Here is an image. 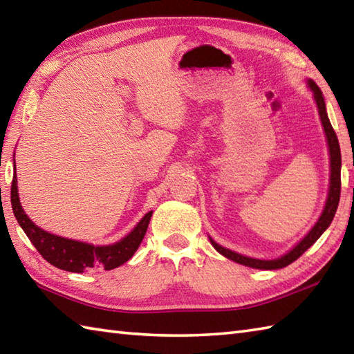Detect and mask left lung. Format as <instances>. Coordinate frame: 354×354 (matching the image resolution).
<instances>
[{"mask_svg":"<svg viewBox=\"0 0 354 354\" xmlns=\"http://www.w3.org/2000/svg\"><path fill=\"white\" fill-rule=\"evenodd\" d=\"M309 86L312 88L313 95H315V100H317L318 104V111H319V117H321V122L322 126H324V132L327 135V142H328V150H330V171H332V175H330V190H328V198L326 202V207H324V212H322L321 217L318 219L317 225L310 230L309 234H307L301 242H299L295 248H293L292 251H289L283 257L277 259V260H257V259H250V257H245V255H240L237 252H232L227 248H222L221 245H217L216 242H213L212 239V245L214 246V250L217 252H221L225 257L240 263V265H245V266H250L254 269H281L286 268L290 263L295 261L297 259L301 257V255L309 250V248L317 242V240L321 237L322 232H324L328 225L332 223L335 213L337 209V204H339V198H341V149H339V141H337L336 133L333 131L332 124H330V120L327 117V111H326V102H324V97H322V91L319 89V86L315 84L313 80H309Z\"/></svg>","mask_w":354,"mask_h":354,"instance_id":"obj_1","label":"left lung"}]
</instances>
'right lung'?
Segmentation results:
<instances>
[{
	"instance_id": "add662e5",
	"label": "right lung",
	"mask_w": 354,
	"mask_h": 354,
	"mask_svg": "<svg viewBox=\"0 0 354 354\" xmlns=\"http://www.w3.org/2000/svg\"><path fill=\"white\" fill-rule=\"evenodd\" d=\"M10 201L15 217H17L21 228L24 230L27 237L30 239V242L35 245L37 252L50 265L62 270H68V272H84V270L89 269L111 270L122 266L138 250V246L142 242V239H145L147 231L150 217H152V212H149L140 221L137 227L133 228V231L129 232L123 240H120V242L109 246H94L50 234V232L36 227L28 219V216L24 213V209H22L19 204L17 175L12 179Z\"/></svg>"
}]
</instances>
